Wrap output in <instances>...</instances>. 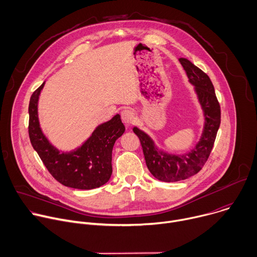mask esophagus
I'll return each mask as SVG.
<instances>
[{
  "instance_id": "obj_1",
  "label": "esophagus",
  "mask_w": 257,
  "mask_h": 257,
  "mask_svg": "<svg viewBox=\"0 0 257 257\" xmlns=\"http://www.w3.org/2000/svg\"><path fill=\"white\" fill-rule=\"evenodd\" d=\"M121 117H122L123 122L127 126H130L135 122V115L131 111V109H123L122 113H121Z\"/></svg>"
}]
</instances>
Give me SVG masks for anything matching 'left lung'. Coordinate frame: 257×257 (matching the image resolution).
Segmentation results:
<instances>
[{
    "instance_id": "8db88e82",
    "label": "left lung",
    "mask_w": 257,
    "mask_h": 257,
    "mask_svg": "<svg viewBox=\"0 0 257 257\" xmlns=\"http://www.w3.org/2000/svg\"><path fill=\"white\" fill-rule=\"evenodd\" d=\"M179 61L186 71L190 83L195 86V91L204 113L205 123L199 142L188 154L169 155L159 151L148 134L137 127L133 128V132L140 140L146 166L157 179L164 182L185 180L202 169L211 153L221 124V106L209 77L189 60L180 58Z\"/></svg>"
}]
</instances>
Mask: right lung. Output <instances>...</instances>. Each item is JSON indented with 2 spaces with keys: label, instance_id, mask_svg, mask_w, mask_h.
<instances>
[{
  "label": "right lung",
  "instance_id": "add662e5",
  "mask_svg": "<svg viewBox=\"0 0 257 257\" xmlns=\"http://www.w3.org/2000/svg\"><path fill=\"white\" fill-rule=\"evenodd\" d=\"M44 85L45 82L32 93L28 106V134L32 148L50 174L64 186L82 190L102 186L113 172L112 152L115 141L125 131L120 115L96 127L76 151L60 153L49 142L40 127L38 101Z\"/></svg>",
  "mask_w": 257,
  "mask_h": 257
}]
</instances>
